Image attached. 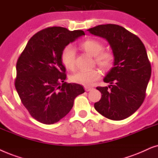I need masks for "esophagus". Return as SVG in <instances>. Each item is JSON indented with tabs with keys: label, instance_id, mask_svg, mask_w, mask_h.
Segmentation results:
<instances>
[{
	"label": "esophagus",
	"instance_id": "esophagus-1",
	"mask_svg": "<svg viewBox=\"0 0 158 158\" xmlns=\"http://www.w3.org/2000/svg\"><path fill=\"white\" fill-rule=\"evenodd\" d=\"M85 89L86 92H89V91H91V90L93 89V88L89 87H87V86H86V87H85Z\"/></svg>",
	"mask_w": 158,
	"mask_h": 158
}]
</instances>
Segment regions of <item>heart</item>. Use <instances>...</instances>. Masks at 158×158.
Listing matches in <instances>:
<instances>
[{"mask_svg":"<svg viewBox=\"0 0 158 158\" xmlns=\"http://www.w3.org/2000/svg\"><path fill=\"white\" fill-rule=\"evenodd\" d=\"M84 52L94 56V63L103 70H108L113 66L114 56L110 51H102L103 45L96 40H87L79 45ZM60 60L64 66L69 70H73L75 67V52L71 45L63 49ZM100 77V72L97 69L90 71H79L71 76L70 79L74 83L85 86H91Z\"/></svg>","mask_w":158,"mask_h":158,"instance_id":"heart-1","label":"heart"}]
</instances>
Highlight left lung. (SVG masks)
Here are the masks:
<instances>
[{"label": "left lung", "instance_id": "1", "mask_svg": "<svg viewBox=\"0 0 158 158\" xmlns=\"http://www.w3.org/2000/svg\"><path fill=\"white\" fill-rule=\"evenodd\" d=\"M106 39L112 49L113 67L104 77L108 87H98L102 94L95 110L114 121L129 117L142 106L151 77V65L144 44L124 27L101 24L87 29Z\"/></svg>", "mask_w": 158, "mask_h": 158}]
</instances>
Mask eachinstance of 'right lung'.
I'll return each instance as SVG.
<instances>
[{"instance_id":"obj_1","label":"right lung","mask_w":158,"mask_h":158,"mask_svg":"<svg viewBox=\"0 0 158 158\" xmlns=\"http://www.w3.org/2000/svg\"><path fill=\"white\" fill-rule=\"evenodd\" d=\"M82 30L48 27L31 37L16 64L15 87L23 105L34 118L52 124L68 114L83 87L66 83V69L60 60L64 48Z\"/></svg>"}]
</instances>
